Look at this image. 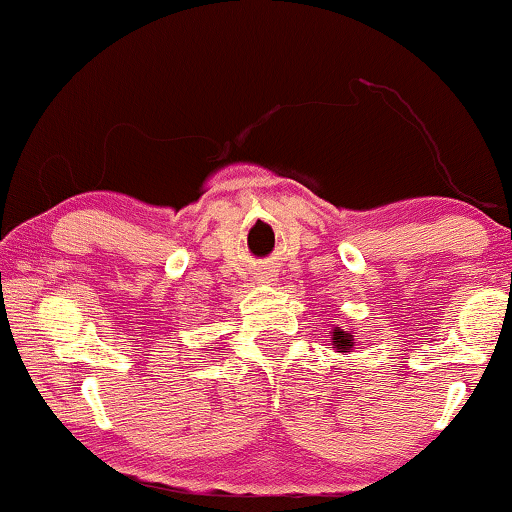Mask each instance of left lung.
<instances>
[{
  "label": "left lung",
  "instance_id": "obj_1",
  "mask_svg": "<svg viewBox=\"0 0 512 512\" xmlns=\"http://www.w3.org/2000/svg\"><path fill=\"white\" fill-rule=\"evenodd\" d=\"M333 345L340 349V352H345V349H349L354 345L352 342V333L349 331H342V328H335L333 331Z\"/></svg>",
  "mask_w": 512,
  "mask_h": 512
}]
</instances>
